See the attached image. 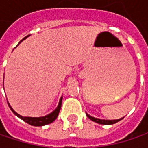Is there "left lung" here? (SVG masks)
Wrapping results in <instances>:
<instances>
[{
  "mask_svg": "<svg viewBox=\"0 0 148 148\" xmlns=\"http://www.w3.org/2000/svg\"><path fill=\"white\" fill-rule=\"evenodd\" d=\"M86 115H87V117H88L90 120H92V121H94V122L95 123H98L99 124H105V125L114 124V123H115L120 121L123 119L122 118V119H116V120H105V119H96V118H94V117L90 116L88 114H86Z\"/></svg>",
  "mask_w": 148,
  "mask_h": 148,
  "instance_id": "obj_1",
  "label": "left lung"
}]
</instances>
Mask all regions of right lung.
Listing matches in <instances>:
<instances>
[{"mask_svg":"<svg viewBox=\"0 0 148 148\" xmlns=\"http://www.w3.org/2000/svg\"><path fill=\"white\" fill-rule=\"evenodd\" d=\"M29 36V35H28ZM28 36H26L21 41H23L24 39H25L26 38L28 37ZM21 41H20V43H21ZM62 98H61L59 100V104L58 105V107L56 108V110H53L51 114H49L48 115H46V116H43V117H38V118H33V117H23L20 115L19 114H17L15 111L10 107V105H8L9 107H10V109L11 110V111L14 113V114L16 115V116H18L19 118H20L22 120H24L25 122H26L27 123H29V124H30V125H33V126H43V125H46V124H49V123H53L57 119V117L58 116V114H59V111L60 109H61V106H62Z\"/></svg>","mask_w":148,"mask_h":148,"instance_id":"obj_1","label":"right lung"}]
</instances>
